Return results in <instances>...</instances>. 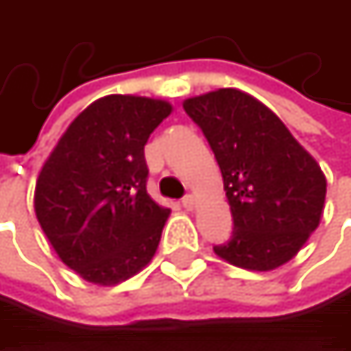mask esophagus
I'll return each mask as SVG.
<instances>
[{
    "mask_svg": "<svg viewBox=\"0 0 351 351\" xmlns=\"http://www.w3.org/2000/svg\"><path fill=\"white\" fill-rule=\"evenodd\" d=\"M182 207L189 209V211H193V209L197 207V197H195V195H186V197L182 199Z\"/></svg>",
    "mask_w": 351,
    "mask_h": 351,
    "instance_id": "esophagus-1",
    "label": "esophagus"
}]
</instances>
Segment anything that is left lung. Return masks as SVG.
<instances>
[{
	"mask_svg": "<svg viewBox=\"0 0 351 351\" xmlns=\"http://www.w3.org/2000/svg\"><path fill=\"white\" fill-rule=\"evenodd\" d=\"M203 130L223 176L232 240L213 252L244 270L268 272L319 228L327 180L280 117L250 93L215 89L182 101Z\"/></svg>",
	"mask_w": 351,
	"mask_h": 351,
	"instance_id": "8db88e82",
	"label": "left lung"
}]
</instances>
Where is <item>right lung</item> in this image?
<instances>
[{
    "instance_id": "add662e5",
    "label": "right lung",
    "mask_w": 351,
    "mask_h": 351,
    "mask_svg": "<svg viewBox=\"0 0 351 351\" xmlns=\"http://www.w3.org/2000/svg\"><path fill=\"white\" fill-rule=\"evenodd\" d=\"M171 113L165 99L106 95L71 121L42 165L36 219L83 280L113 287L154 258L171 209L146 191L144 146Z\"/></svg>"
}]
</instances>
